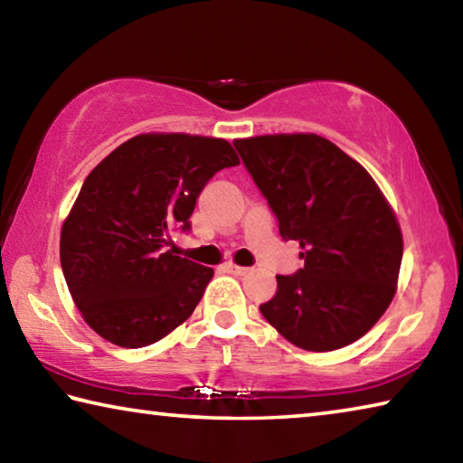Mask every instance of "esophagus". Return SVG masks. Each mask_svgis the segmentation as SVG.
I'll return each mask as SVG.
<instances>
[{"label":"esophagus","instance_id":"obj_1","mask_svg":"<svg viewBox=\"0 0 463 463\" xmlns=\"http://www.w3.org/2000/svg\"><path fill=\"white\" fill-rule=\"evenodd\" d=\"M224 271L232 273V276H245V273H249V268H241V265L226 263V265H224Z\"/></svg>","mask_w":463,"mask_h":463}]
</instances>
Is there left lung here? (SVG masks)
Listing matches in <instances>:
<instances>
[{
	"label": "left lung",
	"mask_w": 463,
	"mask_h": 463,
	"mask_svg": "<svg viewBox=\"0 0 463 463\" xmlns=\"http://www.w3.org/2000/svg\"><path fill=\"white\" fill-rule=\"evenodd\" d=\"M304 268L276 276L260 307L296 347L333 351L378 323L396 292L402 232L380 187L357 161L318 135H268L232 143Z\"/></svg>",
	"instance_id": "left-lung-1"
}]
</instances>
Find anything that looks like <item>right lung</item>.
<instances>
[{
    "mask_svg": "<svg viewBox=\"0 0 463 463\" xmlns=\"http://www.w3.org/2000/svg\"><path fill=\"white\" fill-rule=\"evenodd\" d=\"M239 165L222 138L138 135L85 177L61 231L62 276L93 331L153 345L190 318L214 269L165 250L216 171Z\"/></svg>",
    "mask_w": 463,
    "mask_h": 463,
    "instance_id": "1",
    "label": "right lung"
}]
</instances>
